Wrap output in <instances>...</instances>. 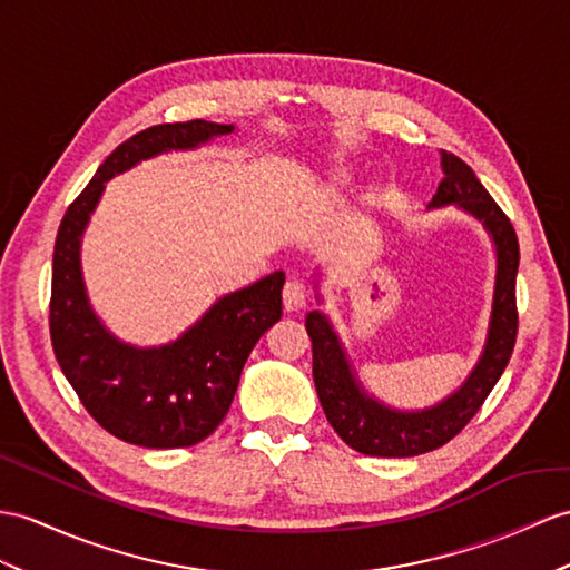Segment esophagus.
Returning <instances> with one entry per match:
<instances>
[{"label": "esophagus", "instance_id": "obj_1", "mask_svg": "<svg viewBox=\"0 0 570 570\" xmlns=\"http://www.w3.org/2000/svg\"><path fill=\"white\" fill-rule=\"evenodd\" d=\"M283 304L287 312H299L307 307V289H304V285L299 281H287L285 287H283Z\"/></svg>", "mask_w": 570, "mask_h": 570}]
</instances>
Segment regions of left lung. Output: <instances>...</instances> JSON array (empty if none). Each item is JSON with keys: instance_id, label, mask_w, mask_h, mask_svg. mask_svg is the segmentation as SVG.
I'll return each instance as SVG.
<instances>
[{"instance_id": "left-lung-1", "label": "left lung", "mask_w": 570, "mask_h": 570, "mask_svg": "<svg viewBox=\"0 0 570 570\" xmlns=\"http://www.w3.org/2000/svg\"><path fill=\"white\" fill-rule=\"evenodd\" d=\"M440 164L445 178L440 180L438 193L428 203V210L448 205L460 207L462 213L481 222L495 248V283L489 331H485L483 351L466 380L435 406L421 411L386 406L360 382L331 318L322 309H314L304 318V326H307L312 338V374L326 419L345 445L370 456H415L445 445L474 419L485 396L501 380L512 348H515V277L520 266L518 234L505 213L489 196V190L481 186L476 174L460 157L442 149ZM314 289L316 299L322 302L318 273L314 275Z\"/></svg>"}]
</instances>
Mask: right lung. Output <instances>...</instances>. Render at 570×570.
Masks as SVG:
<instances>
[{"label": "right lung", "mask_w": 570, "mask_h": 570, "mask_svg": "<svg viewBox=\"0 0 570 570\" xmlns=\"http://www.w3.org/2000/svg\"><path fill=\"white\" fill-rule=\"evenodd\" d=\"M232 132L234 125L188 120L132 135L110 151L60 222L52 254V351L91 419L130 445L190 448L215 433L237 394L246 357L283 316L285 273L219 297L176 341L140 348L114 336L94 312L81 275V239L110 178Z\"/></svg>", "instance_id": "add662e5"}]
</instances>
